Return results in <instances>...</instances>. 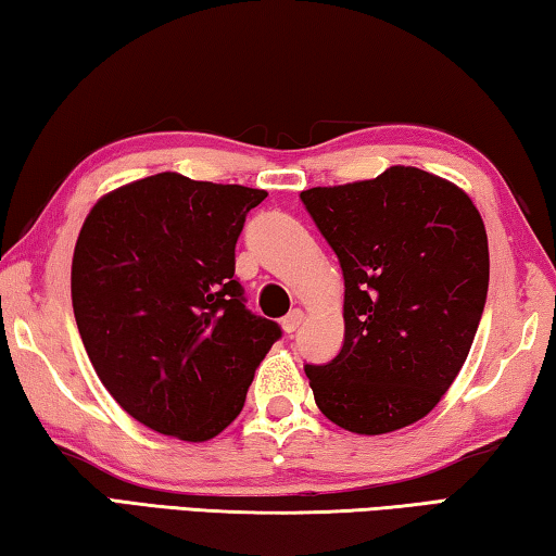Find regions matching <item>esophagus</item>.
<instances>
[{
	"label": "esophagus",
	"mask_w": 556,
	"mask_h": 556,
	"mask_svg": "<svg viewBox=\"0 0 556 556\" xmlns=\"http://www.w3.org/2000/svg\"><path fill=\"white\" fill-rule=\"evenodd\" d=\"M304 321V312L301 308H294V312H289L285 318H281V328H285L287 333H294L296 328Z\"/></svg>",
	"instance_id": "1"
}]
</instances>
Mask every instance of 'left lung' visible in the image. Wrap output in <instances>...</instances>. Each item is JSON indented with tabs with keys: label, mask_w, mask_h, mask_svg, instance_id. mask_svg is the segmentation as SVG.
<instances>
[{
	"label": "left lung",
	"mask_w": 556,
	"mask_h": 556,
	"mask_svg": "<svg viewBox=\"0 0 556 556\" xmlns=\"http://www.w3.org/2000/svg\"><path fill=\"white\" fill-rule=\"evenodd\" d=\"M345 279L343 348L304 365L314 400L353 434H388L437 407L464 368L488 294V235L446 178L390 166L301 191Z\"/></svg>",
	"instance_id": "obj_1"
}]
</instances>
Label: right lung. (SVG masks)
Returning <instances> with one entry per match:
<instances>
[{
	"mask_svg": "<svg viewBox=\"0 0 556 556\" xmlns=\"http://www.w3.org/2000/svg\"><path fill=\"white\" fill-rule=\"evenodd\" d=\"M265 199L164 172L102 195L83 223L71 269L83 345L119 407L159 434L218 437L281 338L235 279L244 218Z\"/></svg>",
	"mask_w": 556,
	"mask_h": 556,
	"instance_id": "obj_1",
	"label": "right lung"
}]
</instances>
